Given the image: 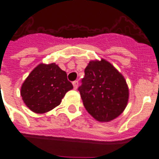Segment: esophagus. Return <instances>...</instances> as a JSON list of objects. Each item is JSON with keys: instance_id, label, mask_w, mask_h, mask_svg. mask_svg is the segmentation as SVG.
<instances>
[{"instance_id": "esophagus-1", "label": "esophagus", "mask_w": 159, "mask_h": 159, "mask_svg": "<svg viewBox=\"0 0 159 159\" xmlns=\"http://www.w3.org/2000/svg\"><path fill=\"white\" fill-rule=\"evenodd\" d=\"M72 84L75 89H76L78 88V81H74V82L72 83Z\"/></svg>"}]
</instances>
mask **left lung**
<instances>
[{
    "mask_svg": "<svg viewBox=\"0 0 159 159\" xmlns=\"http://www.w3.org/2000/svg\"><path fill=\"white\" fill-rule=\"evenodd\" d=\"M79 87L87 111L99 122H110L123 113L129 101L124 76L104 59L91 60Z\"/></svg>",
    "mask_w": 159,
    "mask_h": 159,
    "instance_id": "1",
    "label": "left lung"
}]
</instances>
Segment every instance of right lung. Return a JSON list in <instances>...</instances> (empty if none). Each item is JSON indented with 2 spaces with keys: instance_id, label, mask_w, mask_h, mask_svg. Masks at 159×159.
Instances as JSON below:
<instances>
[{
  "instance_id": "add662e5",
  "label": "right lung",
  "mask_w": 159,
  "mask_h": 159,
  "mask_svg": "<svg viewBox=\"0 0 159 159\" xmlns=\"http://www.w3.org/2000/svg\"><path fill=\"white\" fill-rule=\"evenodd\" d=\"M72 89L67 74L59 66L55 63H42L25 80L20 93L30 110L42 114L58 107L66 93Z\"/></svg>"
}]
</instances>
